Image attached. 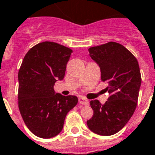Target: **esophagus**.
<instances>
[{"label": "esophagus", "instance_id": "esophagus-1", "mask_svg": "<svg viewBox=\"0 0 155 155\" xmlns=\"http://www.w3.org/2000/svg\"><path fill=\"white\" fill-rule=\"evenodd\" d=\"M79 104H83V105H87V104H89V101L86 99V97H79Z\"/></svg>", "mask_w": 155, "mask_h": 155}]
</instances>
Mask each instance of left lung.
Wrapping results in <instances>:
<instances>
[{
  "label": "left lung",
  "mask_w": 155,
  "mask_h": 155,
  "mask_svg": "<svg viewBox=\"0 0 155 155\" xmlns=\"http://www.w3.org/2000/svg\"><path fill=\"white\" fill-rule=\"evenodd\" d=\"M101 69L102 81L108 84L106 103L90 102L92 117L86 124L96 134L111 136L121 130L137 108L142 78L138 62L121 44L110 41L88 49Z\"/></svg>",
  "instance_id": "left-lung-1"
}]
</instances>
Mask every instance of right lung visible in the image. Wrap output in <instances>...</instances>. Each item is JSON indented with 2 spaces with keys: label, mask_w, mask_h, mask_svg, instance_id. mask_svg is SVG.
<instances>
[{
  "label": "right lung",
  "mask_w": 155,
  "mask_h": 155,
  "mask_svg": "<svg viewBox=\"0 0 155 155\" xmlns=\"http://www.w3.org/2000/svg\"><path fill=\"white\" fill-rule=\"evenodd\" d=\"M72 50L56 42H41L26 53L18 71V108L29 130L39 137L59 134L75 96L55 93L53 86L63 80Z\"/></svg>",
  "instance_id": "add662e5"
}]
</instances>
